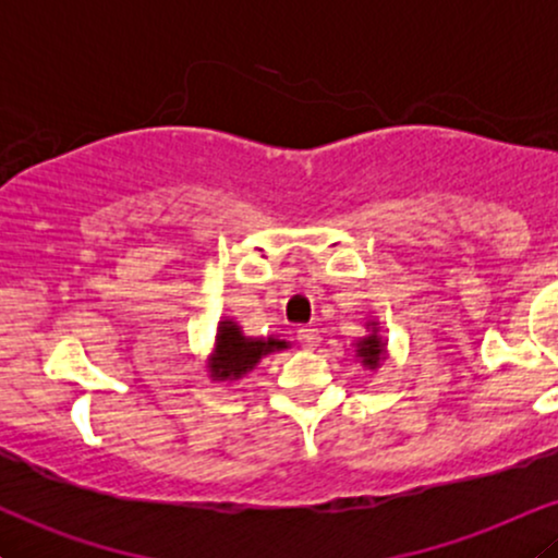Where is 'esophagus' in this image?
I'll list each match as a JSON object with an SVG mask.
<instances>
[{
	"label": "esophagus",
	"instance_id": "esophagus-1",
	"mask_svg": "<svg viewBox=\"0 0 558 558\" xmlns=\"http://www.w3.org/2000/svg\"><path fill=\"white\" fill-rule=\"evenodd\" d=\"M296 341L304 345V349H315V345H319V330L317 328H299Z\"/></svg>",
	"mask_w": 558,
	"mask_h": 558
}]
</instances>
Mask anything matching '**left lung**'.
Listing matches in <instances>:
<instances>
[{
  "instance_id": "8db88e82",
  "label": "left lung",
  "mask_w": 558,
  "mask_h": 558,
  "mask_svg": "<svg viewBox=\"0 0 558 558\" xmlns=\"http://www.w3.org/2000/svg\"><path fill=\"white\" fill-rule=\"evenodd\" d=\"M373 325V332L369 336H364L360 343H356V356H360L364 367L375 369L380 367L383 356H386V343H383V338L377 336V323H369Z\"/></svg>"
}]
</instances>
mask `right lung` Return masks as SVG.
<instances>
[{
	"mask_svg": "<svg viewBox=\"0 0 558 558\" xmlns=\"http://www.w3.org/2000/svg\"><path fill=\"white\" fill-rule=\"evenodd\" d=\"M283 349H288V343L280 341V338H248L243 336V330L233 319H222L217 325L209 373H213L215 380H239V377L257 367L262 356Z\"/></svg>",
	"mask_w": 558,
	"mask_h": 558,
	"instance_id": "1",
	"label": "right lung"
}]
</instances>
